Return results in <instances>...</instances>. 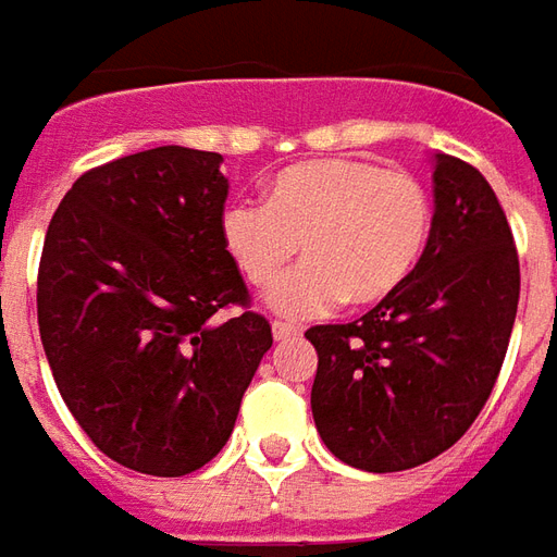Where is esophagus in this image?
I'll return each instance as SVG.
<instances>
[{
    "label": "esophagus",
    "instance_id": "34e87169",
    "mask_svg": "<svg viewBox=\"0 0 557 557\" xmlns=\"http://www.w3.org/2000/svg\"><path fill=\"white\" fill-rule=\"evenodd\" d=\"M271 334H274V339H289L298 337L301 331H298V325H289V322H274V325H271Z\"/></svg>",
    "mask_w": 557,
    "mask_h": 557
}]
</instances>
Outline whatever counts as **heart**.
<instances>
[{
    "label": "heart",
    "mask_w": 557,
    "mask_h": 557,
    "mask_svg": "<svg viewBox=\"0 0 557 557\" xmlns=\"http://www.w3.org/2000/svg\"><path fill=\"white\" fill-rule=\"evenodd\" d=\"M432 199L406 172L351 158L304 160L268 182L265 202H232L220 242L242 277L265 289L301 246L308 262L268 295L292 319L346 301L375 304L406 283L426 253Z\"/></svg>",
    "instance_id": "1"
}]
</instances>
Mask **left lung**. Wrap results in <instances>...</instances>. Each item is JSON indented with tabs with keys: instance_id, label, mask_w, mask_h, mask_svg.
I'll list each match as a JSON object with an SVG mask.
<instances>
[{
	"instance_id": "1",
	"label": "left lung",
	"mask_w": 557,
	"mask_h": 557,
	"mask_svg": "<svg viewBox=\"0 0 557 557\" xmlns=\"http://www.w3.org/2000/svg\"><path fill=\"white\" fill-rule=\"evenodd\" d=\"M426 253L349 325H315V430L346 466L387 474L454 447L502 373L519 256L498 196L471 163L435 154Z\"/></svg>"
}]
</instances>
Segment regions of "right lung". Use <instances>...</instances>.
<instances>
[{"instance_id":"add662e5","label":"right lung","mask_w":557,"mask_h":557,"mask_svg":"<svg viewBox=\"0 0 557 557\" xmlns=\"http://www.w3.org/2000/svg\"><path fill=\"white\" fill-rule=\"evenodd\" d=\"M218 151L160 146L83 172L38 268L55 387L98 450L154 478L220 454L271 349L265 315L220 242ZM242 306L226 323L213 315Z\"/></svg>"}]
</instances>
